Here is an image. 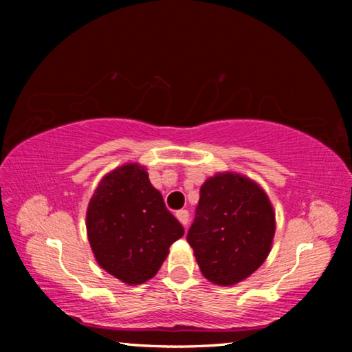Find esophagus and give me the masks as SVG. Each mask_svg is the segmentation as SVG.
Returning <instances> with one entry per match:
<instances>
[{
    "label": "esophagus",
    "instance_id": "obj_1",
    "mask_svg": "<svg viewBox=\"0 0 352 352\" xmlns=\"http://www.w3.org/2000/svg\"><path fill=\"white\" fill-rule=\"evenodd\" d=\"M175 216L178 219V222H180L184 226V228H186L188 222H189V212L186 210H180V211L175 212Z\"/></svg>",
    "mask_w": 352,
    "mask_h": 352
}]
</instances>
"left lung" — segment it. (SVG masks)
<instances>
[{
  "label": "left lung",
  "mask_w": 352,
  "mask_h": 352,
  "mask_svg": "<svg viewBox=\"0 0 352 352\" xmlns=\"http://www.w3.org/2000/svg\"><path fill=\"white\" fill-rule=\"evenodd\" d=\"M276 222L269 195L236 172H219L201 184L188 242L201 275L217 285H234L264 264Z\"/></svg>",
  "instance_id": "obj_1"
}]
</instances>
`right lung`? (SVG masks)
Here are the masks:
<instances>
[{
	"label": "right lung",
	"mask_w": 352,
	"mask_h": 352,
	"mask_svg": "<svg viewBox=\"0 0 352 352\" xmlns=\"http://www.w3.org/2000/svg\"><path fill=\"white\" fill-rule=\"evenodd\" d=\"M94 258L119 281L138 285L153 278L184 234L152 186L144 166L127 163L102 177L87 208Z\"/></svg>",
	"instance_id": "right-lung-1"
}]
</instances>
